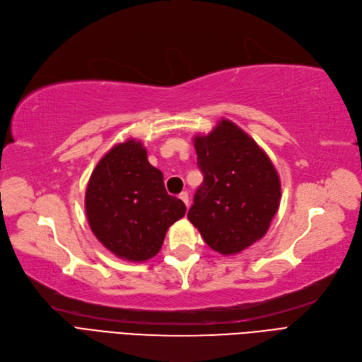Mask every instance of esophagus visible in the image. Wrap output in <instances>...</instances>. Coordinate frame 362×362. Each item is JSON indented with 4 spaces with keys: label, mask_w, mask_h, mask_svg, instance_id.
<instances>
[{
    "label": "esophagus",
    "mask_w": 362,
    "mask_h": 362,
    "mask_svg": "<svg viewBox=\"0 0 362 362\" xmlns=\"http://www.w3.org/2000/svg\"><path fill=\"white\" fill-rule=\"evenodd\" d=\"M179 198L185 202V206H186V207L189 206V197H187V192H182V194L179 195Z\"/></svg>",
    "instance_id": "34e87169"
}]
</instances>
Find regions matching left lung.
Returning a JSON list of instances; mask_svg holds the SVG:
<instances>
[{"mask_svg": "<svg viewBox=\"0 0 362 362\" xmlns=\"http://www.w3.org/2000/svg\"><path fill=\"white\" fill-rule=\"evenodd\" d=\"M204 180L187 218L214 251L237 255L268 232L279 207L281 182L269 156L229 119L194 137Z\"/></svg>", "mask_w": 362, "mask_h": 362, "instance_id": "left-lung-1", "label": "left lung"}]
</instances>
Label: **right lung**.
Here are the masks:
<instances>
[{
  "label": "right lung",
  "instance_id": "1",
  "mask_svg": "<svg viewBox=\"0 0 362 362\" xmlns=\"http://www.w3.org/2000/svg\"><path fill=\"white\" fill-rule=\"evenodd\" d=\"M186 206L167 194L163 173L149 164L142 142L115 145L93 170L86 191V214L111 253L130 262L158 255L168 228Z\"/></svg>",
  "mask_w": 362,
  "mask_h": 362
}]
</instances>
